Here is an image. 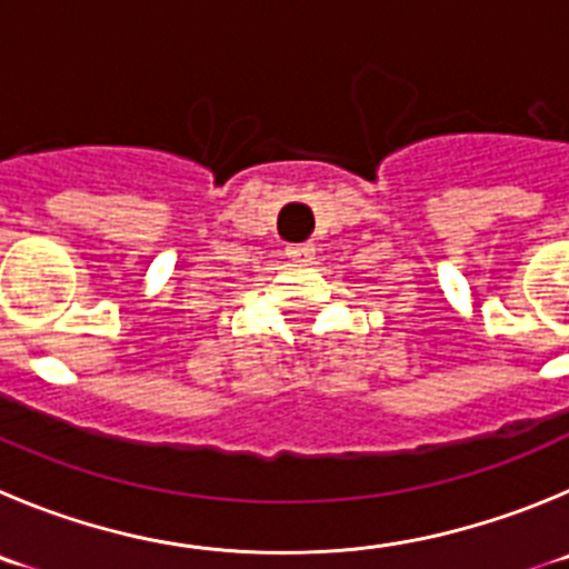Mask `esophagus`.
Wrapping results in <instances>:
<instances>
[{
  "mask_svg": "<svg viewBox=\"0 0 569 569\" xmlns=\"http://www.w3.org/2000/svg\"><path fill=\"white\" fill-rule=\"evenodd\" d=\"M286 254H289L291 260H297V263H306V260L315 258V243H289V247H286Z\"/></svg>",
  "mask_w": 569,
  "mask_h": 569,
  "instance_id": "esophagus-1",
  "label": "esophagus"
}]
</instances>
